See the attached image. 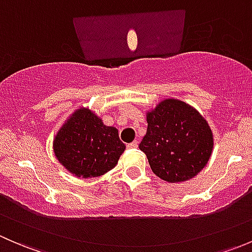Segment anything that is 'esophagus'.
Wrapping results in <instances>:
<instances>
[{
	"label": "esophagus",
	"instance_id": "1",
	"mask_svg": "<svg viewBox=\"0 0 252 252\" xmlns=\"http://www.w3.org/2000/svg\"><path fill=\"white\" fill-rule=\"evenodd\" d=\"M126 147H128V149H136V147H138V141L130 142V144L126 145Z\"/></svg>",
	"mask_w": 252,
	"mask_h": 252
}]
</instances>
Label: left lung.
<instances>
[{
  "label": "left lung",
  "mask_w": 252,
  "mask_h": 252,
  "mask_svg": "<svg viewBox=\"0 0 252 252\" xmlns=\"http://www.w3.org/2000/svg\"><path fill=\"white\" fill-rule=\"evenodd\" d=\"M147 131L139 145L152 172L168 183L191 179L213 151V133L196 108L166 98L146 112Z\"/></svg>",
  "instance_id": "obj_1"
}]
</instances>
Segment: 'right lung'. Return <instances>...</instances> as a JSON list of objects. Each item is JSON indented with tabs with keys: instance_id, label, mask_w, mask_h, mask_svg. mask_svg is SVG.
Instances as JSON below:
<instances>
[{
	"instance_id": "right-lung-1",
	"label": "right lung",
	"mask_w": 252,
	"mask_h": 252,
	"mask_svg": "<svg viewBox=\"0 0 252 252\" xmlns=\"http://www.w3.org/2000/svg\"><path fill=\"white\" fill-rule=\"evenodd\" d=\"M57 161L78 178H95L117 166L126 145L118 129L105 126L89 107H79L64 121L52 142Z\"/></svg>"
}]
</instances>
